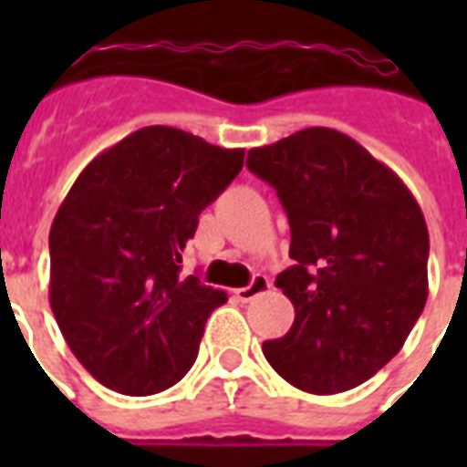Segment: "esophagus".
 Here are the masks:
<instances>
[{
  "label": "esophagus",
  "mask_w": 467,
  "mask_h": 467,
  "mask_svg": "<svg viewBox=\"0 0 467 467\" xmlns=\"http://www.w3.org/2000/svg\"><path fill=\"white\" fill-rule=\"evenodd\" d=\"M271 288V281L266 276H262V274H256L254 278H252V284L244 285V288H240V291H234V296L242 300V303H249V300H254L256 296H262V293H266Z\"/></svg>",
  "instance_id": "obj_1"
}]
</instances>
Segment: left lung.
<instances>
[{
    "label": "left lung",
    "instance_id": "obj_1",
    "mask_svg": "<svg viewBox=\"0 0 467 467\" xmlns=\"http://www.w3.org/2000/svg\"><path fill=\"white\" fill-rule=\"evenodd\" d=\"M252 174L276 189L291 225L293 266L276 288L296 307L285 337L264 341L278 376L312 395L376 376L429 296V230L390 167L332 128H306L249 150Z\"/></svg>",
    "mask_w": 467,
    "mask_h": 467
}]
</instances>
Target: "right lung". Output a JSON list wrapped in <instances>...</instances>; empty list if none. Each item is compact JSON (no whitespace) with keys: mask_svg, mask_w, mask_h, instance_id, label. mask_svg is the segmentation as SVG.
Wrapping results in <instances>:
<instances>
[{"mask_svg":"<svg viewBox=\"0 0 467 467\" xmlns=\"http://www.w3.org/2000/svg\"><path fill=\"white\" fill-rule=\"evenodd\" d=\"M244 150L179 128L135 130L82 169L50 227V307L77 361L120 395L179 383L225 291L179 276L205 205Z\"/></svg>","mask_w":467,"mask_h":467,"instance_id":"obj_1","label":"right lung"}]
</instances>
